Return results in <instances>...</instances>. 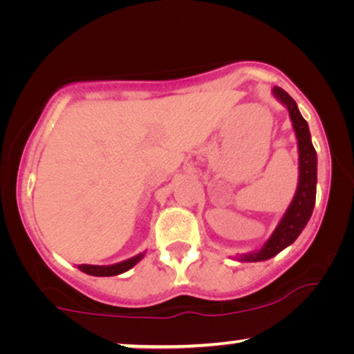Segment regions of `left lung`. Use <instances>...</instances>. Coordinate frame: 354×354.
Masks as SVG:
<instances>
[{
  "mask_svg": "<svg viewBox=\"0 0 354 354\" xmlns=\"http://www.w3.org/2000/svg\"><path fill=\"white\" fill-rule=\"evenodd\" d=\"M272 95L288 109L290 120H292L295 135H297L299 171L298 187L292 203L288 205L287 211L283 212V216L280 217L277 227H275L268 241L259 250L236 256L235 259L243 261V263H258V261L270 259L292 245L306 227L308 221L311 219L314 203H316L317 154L313 147L308 122L303 119L297 103L287 91L280 88V86H274Z\"/></svg>",
  "mask_w": 354,
  "mask_h": 354,
  "instance_id": "1",
  "label": "left lung"
}]
</instances>
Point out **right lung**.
Listing matches in <instances>:
<instances>
[{"instance_id": "add662e5", "label": "right lung", "mask_w": 354, "mask_h": 354, "mask_svg": "<svg viewBox=\"0 0 354 354\" xmlns=\"http://www.w3.org/2000/svg\"><path fill=\"white\" fill-rule=\"evenodd\" d=\"M143 256H145V253H140L137 256H133V258L120 261V263H115L111 266L79 264L77 268H79V270H82V272H85L88 275H95V277H111V275H119V274L127 272L129 269H132L135 264L140 263V261L143 259Z\"/></svg>"}]
</instances>
